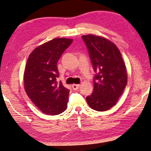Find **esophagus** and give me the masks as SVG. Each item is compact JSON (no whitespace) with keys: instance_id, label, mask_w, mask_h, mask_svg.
I'll use <instances>...</instances> for the list:
<instances>
[{"instance_id":"34e87169","label":"esophagus","mask_w":151,"mask_h":151,"mask_svg":"<svg viewBox=\"0 0 151 151\" xmlns=\"http://www.w3.org/2000/svg\"><path fill=\"white\" fill-rule=\"evenodd\" d=\"M80 84H73L72 85V88L73 90H76L79 89V88H80Z\"/></svg>"}]
</instances>
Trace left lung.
Here are the masks:
<instances>
[{"mask_svg": "<svg viewBox=\"0 0 151 151\" xmlns=\"http://www.w3.org/2000/svg\"><path fill=\"white\" fill-rule=\"evenodd\" d=\"M94 72L92 94L86 101L92 109L107 111L121 96L127 84L126 68L121 52L114 43L103 37L82 36Z\"/></svg>", "mask_w": 151, "mask_h": 151, "instance_id": "left-lung-1", "label": "left lung"}]
</instances>
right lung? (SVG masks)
<instances>
[{
  "label": "right lung",
  "mask_w": 151,
  "mask_h": 151,
  "mask_svg": "<svg viewBox=\"0 0 151 151\" xmlns=\"http://www.w3.org/2000/svg\"><path fill=\"white\" fill-rule=\"evenodd\" d=\"M72 39L54 38L36 48L27 59L24 75L25 92L42 113L60 114L68 107L69 90L57 82V62Z\"/></svg>",
  "instance_id": "obj_1"
}]
</instances>
